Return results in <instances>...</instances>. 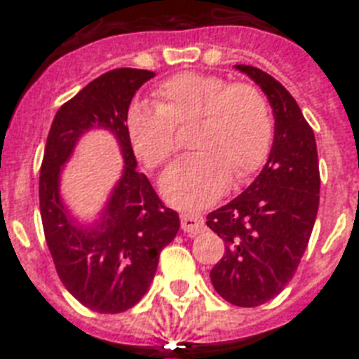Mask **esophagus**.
Wrapping results in <instances>:
<instances>
[{"instance_id": "1", "label": "esophagus", "mask_w": 359, "mask_h": 359, "mask_svg": "<svg viewBox=\"0 0 359 359\" xmlns=\"http://www.w3.org/2000/svg\"><path fill=\"white\" fill-rule=\"evenodd\" d=\"M180 225H182L184 233H188L190 236H196L205 227V219L201 216H197V214H182L180 216Z\"/></svg>"}]
</instances>
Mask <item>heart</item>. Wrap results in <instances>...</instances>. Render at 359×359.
<instances>
[{"instance_id":"heart-1","label":"heart","mask_w":359,"mask_h":359,"mask_svg":"<svg viewBox=\"0 0 359 359\" xmlns=\"http://www.w3.org/2000/svg\"><path fill=\"white\" fill-rule=\"evenodd\" d=\"M156 106L134 104L126 134L147 168H162L179 149L177 126L196 123L197 152L175 163L162 179V194L180 208H203L235 180L255 173L270 154L273 121L266 98L250 83H229L216 74L182 72L160 83Z\"/></svg>"}]
</instances>
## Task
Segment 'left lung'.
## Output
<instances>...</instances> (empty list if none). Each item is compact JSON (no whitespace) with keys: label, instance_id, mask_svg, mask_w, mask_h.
Segmentation results:
<instances>
[{"label":"left lung","instance_id":"obj_1","mask_svg":"<svg viewBox=\"0 0 359 359\" xmlns=\"http://www.w3.org/2000/svg\"><path fill=\"white\" fill-rule=\"evenodd\" d=\"M261 87L273 111V143L266 165L233 201L207 216L225 253L210 270L224 300L257 307L287 287L311 236L320 173L315 134L290 93L261 69L236 65Z\"/></svg>","mask_w":359,"mask_h":359}]
</instances>
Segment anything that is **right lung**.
Wrapping results in <instances>:
<instances>
[{"instance_id":"add662e5","label":"right lung","mask_w":359,"mask_h":359,"mask_svg":"<svg viewBox=\"0 0 359 359\" xmlns=\"http://www.w3.org/2000/svg\"><path fill=\"white\" fill-rule=\"evenodd\" d=\"M151 78L154 72L141 69L98 76L59 108L42 158L39 201L48 250L65 289L97 313L126 311L145 296L160 251L180 227L179 214L163 205L149 179L135 169L126 134L130 102ZM91 128L116 135L125 169L101 219L86 228L69 218L58 196V179L77 140Z\"/></svg>"}]
</instances>
